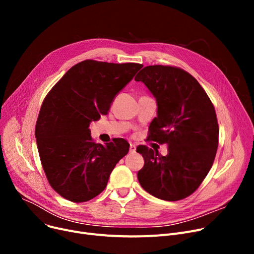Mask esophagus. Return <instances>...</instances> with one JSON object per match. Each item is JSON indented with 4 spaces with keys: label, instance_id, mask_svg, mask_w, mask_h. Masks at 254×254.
I'll list each match as a JSON object with an SVG mask.
<instances>
[{
    "label": "esophagus",
    "instance_id": "1",
    "mask_svg": "<svg viewBox=\"0 0 254 254\" xmlns=\"http://www.w3.org/2000/svg\"><path fill=\"white\" fill-rule=\"evenodd\" d=\"M136 150H137V148H136V145H134V144H130V145H129V152H130V153H135V152H136Z\"/></svg>",
    "mask_w": 254,
    "mask_h": 254
}]
</instances>
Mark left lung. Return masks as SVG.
Returning a JSON list of instances; mask_svg holds the SVG:
<instances>
[{
    "mask_svg": "<svg viewBox=\"0 0 254 254\" xmlns=\"http://www.w3.org/2000/svg\"><path fill=\"white\" fill-rule=\"evenodd\" d=\"M135 80L157 104L149 139L168 145L165 156L144 145L137 147L144 158L139 183L157 198L179 201L201 185L214 162L219 134L214 106L196 79L175 66H145Z\"/></svg>",
    "mask_w": 254,
    "mask_h": 254,
    "instance_id": "1",
    "label": "left lung"
}]
</instances>
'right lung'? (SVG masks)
Wrapping results in <instances>:
<instances>
[{
    "mask_svg": "<svg viewBox=\"0 0 254 254\" xmlns=\"http://www.w3.org/2000/svg\"><path fill=\"white\" fill-rule=\"evenodd\" d=\"M142 64L92 60L79 63L51 88L40 110L35 136L51 188L71 202H87L100 194L112 170L129 149L122 138L96 144L89 125L110 110Z\"/></svg>",
    "mask_w": 254,
    "mask_h": 254,
    "instance_id": "add662e5",
    "label": "right lung"
}]
</instances>
